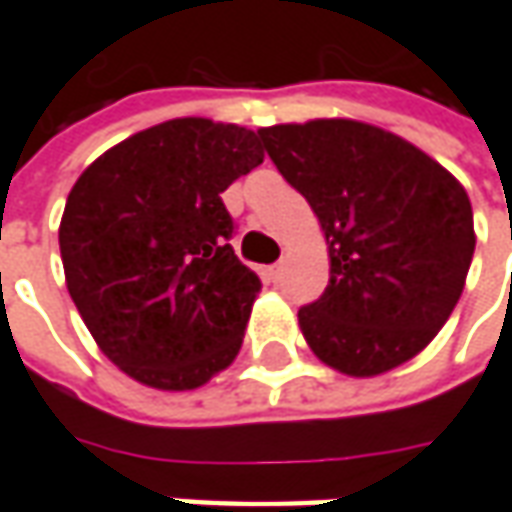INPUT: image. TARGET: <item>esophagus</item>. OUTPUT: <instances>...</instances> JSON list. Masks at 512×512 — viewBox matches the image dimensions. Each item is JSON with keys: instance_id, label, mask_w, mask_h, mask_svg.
Wrapping results in <instances>:
<instances>
[{"instance_id": "34e87169", "label": "esophagus", "mask_w": 512, "mask_h": 512, "mask_svg": "<svg viewBox=\"0 0 512 512\" xmlns=\"http://www.w3.org/2000/svg\"><path fill=\"white\" fill-rule=\"evenodd\" d=\"M269 277L277 283V280L283 277V263H272V266H269Z\"/></svg>"}]
</instances>
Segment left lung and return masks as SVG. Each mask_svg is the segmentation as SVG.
Wrapping results in <instances>:
<instances>
[{
    "instance_id": "1",
    "label": "left lung",
    "mask_w": 512,
    "mask_h": 512,
    "mask_svg": "<svg viewBox=\"0 0 512 512\" xmlns=\"http://www.w3.org/2000/svg\"><path fill=\"white\" fill-rule=\"evenodd\" d=\"M323 226L331 277L297 311L309 348L348 377H377L448 323L476 249L465 186L431 155L354 118L257 130Z\"/></svg>"
}]
</instances>
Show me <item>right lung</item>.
Segmentation results:
<instances>
[{
	"label": "right lung",
	"mask_w": 512,
	"mask_h": 512,
	"mask_svg": "<svg viewBox=\"0 0 512 512\" xmlns=\"http://www.w3.org/2000/svg\"><path fill=\"white\" fill-rule=\"evenodd\" d=\"M263 164L255 130L172 118L98 155L59 223L67 291L104 357L158 391H192L238 357L260 277L221 201Z\"/></svg>",
	"instance_id": "obj_1"
}]
</instances>
